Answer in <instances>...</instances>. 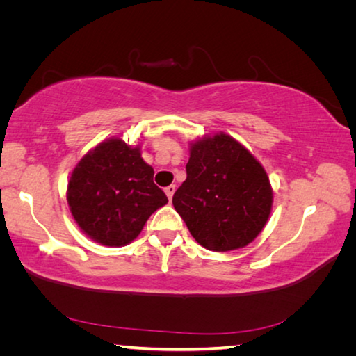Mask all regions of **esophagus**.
I'll use <instances>...</instances> for the list:
<instances>
[{"mask_svg":"<svg viewBox=\"0 0 356 356\" xmlns=\"http://www.w3.org/2000/svg\"><path fill=\"white\" fill-rule=\"evenodd\" d=\"M176 188L177 186L176 185H170V186H166L165 188V193H166V196H168V200H172V195H174V191H176Z\"/></svg>","mask_w":356,"mask_h":356,"instance_id":"esophagus-1","label":"esophagus"}]
</instances>
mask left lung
I'll list each match as a JSON object with an SVG mask.
<instances>
[{
  "label": "left lung",
  "mask_w": 356,
  "mask_h": 356,
  "mask_svg": "<svg viewBox=\"0 0 356 356\" xmlns=\"http://www.w3.org/2000/svg\"><path fill=\"white\" fill-rule=\"evenodd\" d=\"M172 206L204 248L234 251L262 232L273 190L256 156L220 131L190 143L186 179L174 193Z\"/></svg>",
  "instance_id": "8db88e82"
}]
</instances>
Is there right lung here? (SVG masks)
Wrapping results in <instances>:
<instances>
[{
  "mask_svg": "<svg viewBox=\"0 0 356 356\" xmlns=\"http://www.w3.org/2000/svg\"><path fill=\"white\" fill-rule=\"evenodd\" d=\"M166 202L140 144L130 146L118 136L88 150L69 177L72 216L89 238L105 246L134 242L149 216Z\"/></svg>",
  "mask_w": 356,
  "mask_h": 356,
  "instance_id": "1",
  "label": "right lung"
}]
</instances>
